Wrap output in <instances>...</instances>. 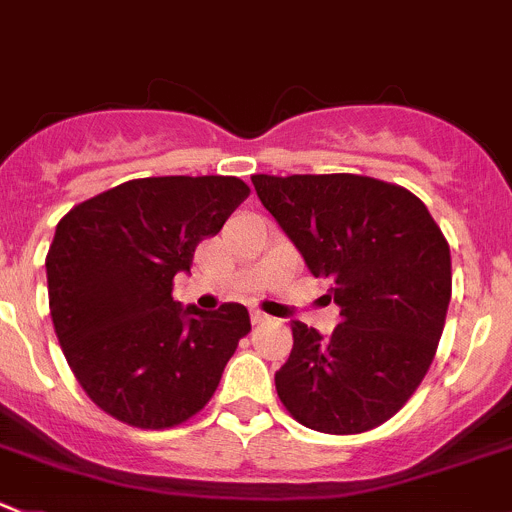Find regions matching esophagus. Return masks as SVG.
Returning <instances> with one entry per match:
<instances>
[{"label": "esophagus", "mask_w": 512, "mask_h": 512, "mask_svg": "<svg viewBox=\"0 0 512 512\" xmlns=\"http://www.w3.org/2000/svg\"><path fill=\"white\" fill-rule=\"evenodd\" d=\"M267 321H270V315L262 313V310H255V313H252V323H255V326H262V323Z\"/></svg>", "instance_id": "34e87169"}]
</instances>
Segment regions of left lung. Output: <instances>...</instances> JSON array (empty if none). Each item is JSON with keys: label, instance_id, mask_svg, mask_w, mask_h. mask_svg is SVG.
Listing matches in <instances>:
<instances>
[{"label": "left lung", "instance_id": "1", "mask_svg": "<svg viewBox=\"0 0 512 512\" xmlns=\"http://www.w3.org/2000/svg\"><path fill=\"white\" fill-rule=\"evenodd\" d=\"M252 184L341 305L331 336L290 323L293 351L275 374L280 401L315 432H369L432 366L452 298L450 245L399 184L358 174H255Z\"/></svg>", "mask_w": 512, "mask_h": 512}]
</instances>
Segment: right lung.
I'll use <instances>...</instances> for the list:
<instances>
[{
    "mask_svg": "<svg viewBox=\"0 0 512 512\" xmlns=\"http://www.w3.org/2000/svg\"><path fill=\"white\" fill-rule=\"evenodd\" d=\"M250 197L237 176H148L75 204L47 250L57 341L95 407L138 429L202 412L240 338V303L181 308L174 275Z\"/></svg>",
    "mask_w": 512,
    "mask_h": 512,
    "instance_id": "obj_1",
    "label": "right lung"
}]
</instances>
